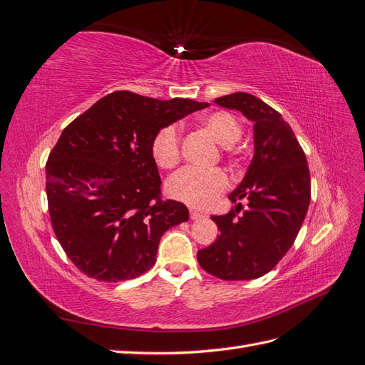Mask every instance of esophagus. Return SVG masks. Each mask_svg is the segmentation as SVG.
I'll return each instance as SVG.
<instances>
[{"label":"esophagus","instance_id":"obj_1","mask_svg":"<svg viewBox=\"0 0 365 365\" xmlns=\"http://www.w3.org/2000/svg\"><path fill=\"white\" fill-rule=\"evenodd\" d=\"M204 217H205V215H204V213L197 212V210H190V219H193V220H200V219H204Z\"/></svg>","mask_w":365,"mask_h":365}]
</instances>
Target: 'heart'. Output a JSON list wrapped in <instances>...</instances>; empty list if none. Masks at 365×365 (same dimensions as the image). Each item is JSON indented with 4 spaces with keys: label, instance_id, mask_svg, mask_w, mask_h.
Here are the masks:
<instances>
[{
    "label": "heart",
    "instance_id": "heart-1",
    "mask_svg": "<svg viewBox=\"0 0 365 365\" xmlns=\"http://www.w3.org/2000/svg\"><path fill=\"white\" fill-rule=\"evenodd\" d=\"M200 125L222 146L233 145L242 134L239 120L222 109L202 114ZM227 152L230 157H237L240 153L235 146H228ZM150 153L160 169H175L181 161V135L178 128L175 125L161 128L152 140ZM228 189L230 178L222 169L200 170L187 168L173 175L168 184L170 196L196 208H210L215 205Z\"/></svg>",
    "mask_w": 365,
    "mask_h": 365
}]
</instances>
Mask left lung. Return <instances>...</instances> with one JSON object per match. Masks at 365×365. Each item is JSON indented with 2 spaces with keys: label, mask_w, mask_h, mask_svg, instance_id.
<instances>
[{
  "label": "left lung",
  "mask_w": 365,
  "mask_h": 365,
  "mask_svg": "<svg viewBox=\"0 0 365 365\" xmlns=\"http://www.w3.org/2000/svg\"><path fill=\"white\" fill-rule=\"evenodd\" d=\"M217 105L254 121V158L244 181L228 197L237 204L212 216L220 231L215 244L197 251L201 268L220 280L259 279L292 247L311 202V173L294 130L282 114L256 96L235 93Z\"/></svg>",
  "instance_id": "left-lung-1"
}]
</instances>
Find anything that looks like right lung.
<instances>
[{
	"label": "right lung",
	"instance_id": "add662e5",
	"mask_svg": "<svg viewBox=\"0 0 365 365\" xmlns=\"http://www.w3.org/2000/svg\"><path fill=\"white\" fill-rule=\"evenodd\" d=\"M205 106L114 91L62 130L46 164L48 213L81 272L109 283L140 277L165 231L189 220L182 202L163 200L150 145L161 128Z\"/></svg>",
	"mask_w": 365,
	"mask_h": 365
}]
</instances>
